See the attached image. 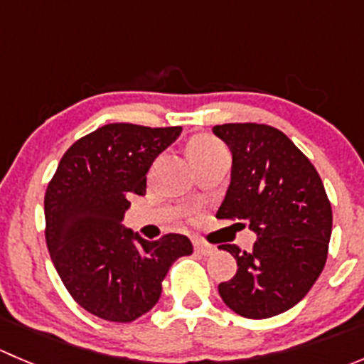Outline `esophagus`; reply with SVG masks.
<instances>
[{"label":"esophagus","mask_w":364,"mask_h":364,"mask_svg":"<svg viewBox=\"0 0 364 364\" xmlns=\"http://www.w3.org/2000/svg\"><path fill=\"white\" fill-rule=\"evenodd\" d=\"M193 248H196V252L203 253V255H211V253L215 252V247H213V245L205 243V241L199 240V237H196V240H193Z\"/></svg>","instance_id":"obj_1"}]
</instances>
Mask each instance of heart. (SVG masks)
<instances>
[{"label": "heart", "mask_w": 364, "mask_h": 364, "mask_svg": "<svg viewBox=\"0 0 364 364\" xmlns=\"http://www.w3.org/2000/svg\"><path fill=\"white\" fill-rule=\"evenodd\" d=\"M222 151H225V146H223L218 139L208 134L196 135V137L188 142V155L193 164L203 161L205 159H209V156Z\"/></svg>", "instance_id": "b5f03b06"}]
</instances>
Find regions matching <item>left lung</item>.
I'll use <instances>...</instances> for the list:
<instances>
[{
  "label": "left lung",
  "mask_w": 364,
  "mask_h": 364,
  "mask_svg": "<svg viewBox=\"0 0 364 364\" xmlns=\"http://www.w3.org/2000/svg\"><path fill=\"white\" fill-rule=\"evenodd\" d=\"M213 132L232 153L227 196L216 218L247 222L257 234L250 252H230L237 271L218 285L223 303L247 318L282 314L308 294L326 266L333 209L317 168L278 128L225 123Z\"/></svg>",
  "instance_id": "left-lung-1"
}]
</instances>
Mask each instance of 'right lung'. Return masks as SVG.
<instances>
[{
  "mask_svg": "<svg viewBox=\"0 0 364 364\" xmlns=\"http://www.w3.org/2000/svg\"><path fill=\"white\" fill-rule=\"evenodd\" d=\"M181 127L109 123L73 142L43 199L50 259L77 304L111 322H132L160 299L161 280L193 252L183 234L148 241L121 225L132 193Z\"/></svg>",
  "mask_w": 364,
  "mask_h": 364,
  "instance_id": "obj_1",
  "label": "right lung"
}]
</instances>
